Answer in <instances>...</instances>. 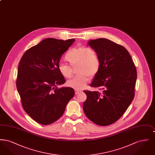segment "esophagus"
Returning a JSON list of instances; mask_svg holds the SVG:
<instances>
[{"mask_svg": "<svg viewBox=\"0 0 155 155\" xmlns=\"http://www.w3.org/2000/svg\"><path fill=\"white\" fill-rule=\"evenodd\" d=\"M81 92H82V91H81V90L75 89V94H76V95H77V94H80V93H81Z\"/></svg>", "mask_w": 155, "mask_h": 155, "instance_id": "1", "label": "esophagus"}]
</instances>
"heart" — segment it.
<instances>
[{"label":"heart","mask_w":155,"mask_h":155,"mask_svg":"<svg viewBox=\"0 0 155 155\" xmlns=\"http://www.w3.org/2000/svg\"><path fill=\"white\" fill-rule=\"evenodd\" d=\"M65 59L73 67L77 66L76 75L72 80L67 82V85L76 89L84 88L89 78L95 77L99 73L101 61L98 53L94 49L86 46H79L69 50L65 55ZM58 70L61 75L70 78L73 76V71L70 67L60 63Z\"/></svg>","instance_id":"b5f03b06"}]
</instances>
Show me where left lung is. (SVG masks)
I'll use <instances>...</instances> for the list:
<instances>
[{"label":"left lung","instance_id":"1","mask_svg":"<svg viewBox=\"0 0 155 155\" xmlns=\"http://www.w3.org/2000/svg\"><path fill=\"white\" fill-rule=\"evenodd\" d=\"M88 45L96 51L101 61V69L91 86L101 91H84L87 98L83 109L95 124L110 125L123 116L133 101L136 67L125 48L109 39H92Z\"/></svg>","mask_w":155,"mask_h":155}]
</instances>
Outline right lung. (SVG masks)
Listing matches in <instances>:
<instances>
[{"label":"right lung","instance_id":"obj_1","mask_svg":"<svg viewBox=\"0 0 155 155\" xmlns=\"http://www.w3.org/2000/svg\"><path fill=\"white\" fill-rule=\"evenodd\" d=\"M74 42L46 38L25 52L19 63L16 86L22 107L41 124L60 118L75 94L72 88L57 87L66 82L58 70L60 60Z\"/></svg>","mask_w":155,"mask_h":155}]
</instances>
